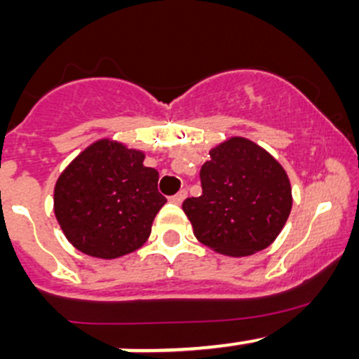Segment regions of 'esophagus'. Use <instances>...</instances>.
Instances as JSON below:
<instances>
[{"instance_id":"esophagus-1","label":"esophagus","mask_w":359,"mask_h":359,"mask_svg":"<svg viewBox=\"0 0 359 359\" xmlns=\"http://www.w3.org/2000/svg\"><path fill=\"white\" fill-rule=\"evenodd\" d=\"M186 196H187V193H186V191H179V193H177L175 196H172V198H170V201H172V203H175V205H180V203H182L184 200H186Z\"/></svg>"}]
</instances>
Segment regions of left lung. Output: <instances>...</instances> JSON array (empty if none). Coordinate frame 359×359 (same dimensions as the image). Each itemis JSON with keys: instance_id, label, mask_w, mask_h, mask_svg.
<instances>
[{"instance_id": "8db88e82", "label": "left lung", "mask_w": 359, "mask_h": 359, "mask_svg": "<svg viewBox=\"0 0 359 359\" xmlns=\"http://www.w3.org/2000/svg\"><path fill=\"white\" fill-rule=\"evenodd\" d=\"M200 179L203 194L187 198L182 210L203 245L247 257L276 240L290 215L292 187L283 166L266 149L231 137L210 151Z\"/></svg>"}]
</instances>
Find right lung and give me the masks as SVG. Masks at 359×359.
Instances as JSON below:
<instances>
[{
    "instance_id": "1",
    "label": "right lung",
    "mask_w": 359,
    "mask_h": 359,
    "mask_svg": "<svg viewBox=\"0 0 359 359\" xmlns=\"http://www.w3.org/2000/svg\"><path fill=\"white\" fill-rule=\"evenodd\" d=\"M144 158L142 151L102 139L69 163L55 184L53 210L72 247L118 259L146 243L166 198Z\"/></svg>"
}]
</instances>
